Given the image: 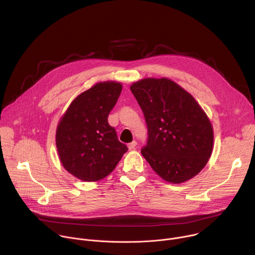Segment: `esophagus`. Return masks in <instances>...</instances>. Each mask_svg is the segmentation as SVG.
I'll return each mask as SVG.
<instances>
[{"instance_id":"1","label":"esophagus","mask_w":255,"mask_h":255,"mask_svg":"<svg viewBox=\"0 0 255 255\" xmlns=\"http://www.w3.org/2000/svg\"><path fill=\"white\" fill-rule=\"evenodd\" d=\"M136 145H137V142L134 140V141H132L131 143H129L128 144V148L131 150V149H134L135 147H136Z\"/></svg>"}]
</instances>
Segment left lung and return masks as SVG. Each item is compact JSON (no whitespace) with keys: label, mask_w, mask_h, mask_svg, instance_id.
Here are the masks:
<instances>
[{"label":"left lung","mask_w":255,"mask_h":255,"mask_svg":"<svg viewBox=\"0 0 255 255\" xmlns=\"http://www.w3.org/2000/svg\"><path fill=\"white\" fill-rule=\"evenodd\" d=\"M146 122L141 153L164 180L180 184L197 175L213 150L212 124L194 97L174 82L144 79L132 84Z\"/></svg>","instance_id":"1"}]
</instances>
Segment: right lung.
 <instances>
[{
    "mask_svg": "<svg viewBox=\"0 0 255 255\" xmlns=\"http://www.w3.org/2000/svg\"><path fill=\"white\" fill-rule=\"evenodd\" d=\"M122 85L99 83L71 102L56 129V147L63 167L72 175L97 181L110 174L128 150L108 116Z\"/></svg>",
    "mask_w": 255,
    "mask_h": 255,
    "instance_id": "1",
    "label": "right lung"
}]
</instances>
